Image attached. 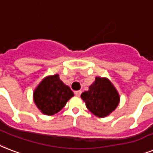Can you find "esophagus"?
I'll return each instance as SVG.
<instances>
[{"mask_svg": "<svg viewBox=\"0 0 153 153\" xmlns=\"http://www.w3.org/2000/svg\"><path fill=\"white\" fill-rule=\"evenodd\" d=\"M74 93H75V95L76 96V97H80V94H81V91H80V90H78V91H76Z\"/></svg>", "mask_w": 153, "mask_h": 153, "instance_id": "34e87169", "label": "esophagus"}]
</instances>
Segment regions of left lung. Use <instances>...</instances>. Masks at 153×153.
I'll use <instances>...</instances> for the list:
<instances>
[{
  "label": "left lung",
  "mask_w": 153,
  "mask_h": 153,
  "mask_svg": "<svg viewBox=\"0 0 153 153\" xmlns=\"http://www.w3.org/2000/svg\"><path fill=\"white\" fill-rule=\"evenodd\" d=\"M86 107L97 117H105L115 110L120 97L112 83L106 78L96 77L88 91L81 94Z\"/></svg>",
  "instance_id": "8db88e82"
}]
</instances>
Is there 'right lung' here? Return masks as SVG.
<instances>
[{
    "label": "right lung",
    "instance_id": "add662e5",
    "mask_svg": "<svg viewBox=\"0 0 153 153\" xmlns=\"http://www.w3.org/2000/svg\"><path fill=\"white\" fill-rule=\"evenodd\" d=\"M73 91L64 84L59 75L45 78L34 91V102L37 108L46 115H54L62 109L73 97Z\"/></svg>",
    "mask_w": 153,
    "mask_h": 153
}]
</instances>
